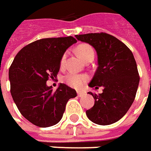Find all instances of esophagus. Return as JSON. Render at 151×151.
Instances as JSON below:
<instances>
[{"label": "esophagus", "instance_id": "esophagus-1", "mask_svg": "<svg viewBox=\"0 0 151 151\" xmlns=\"http://www.w3.org/2000/svg\"><path fill=\"white\" fill-rule=\"evenodd\" d=\"M78 97H82V96L84 95V93L81 91H78Z\"/></svg>", "mask_w": 151, "mask_h": 151}]
</instances>
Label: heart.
Wrapping results in <instances>:
<instances>
[{"label":"heart","instance_id":"obj_1","mask_svg":"<svg viewBox=\"0 0 151 151\" xmlns=\"http://www.w3.org/2000/svg\"><path fill=\"white\" fill-rule=\"evenodd\" d=\"M76 52L78 54V56L82 58L84 61L88 59L91 56H94V49L92 48V47L86 43H82L80 44L76 47ZM66 58V53H65L60 59V66L64 65L65 61ZM65 82L70 86L74 87V88L79 89L83 86L85 84V82L87 80L86 76L82 75V74H76L73 73H69L68 74H66L64 78Z\"/></svg>","mask_w":151,"mask_h":151}]
</instances>
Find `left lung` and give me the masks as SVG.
<instances>
[{
  "mask_svg": "<svg viewBox=\"0 0 151 151\" xmlns=\"http://www.w3.org/2000/svg\"><path fill=\"white\" fill-rule=\"evenodd\" d=\"M77 40L91 44L98 56V68L89 83L103 93L91 95L95 104L86 111L92 122L108 125L120 120L134 101L139 84V73L133 53L120 40L107 33L75 35Z\"/></svg>",
  "mask_w": 151,
  "mask_h": 151,
  "instance_id": "left-lung-1",
  "label": "left lung"
}]
</instances>
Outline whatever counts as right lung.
<instances>
[{
  "instance_id": "add662e5",
  "label": "right lung",
  "mask_w": 151,
  "mask_h": 151,
  "mask_svg": "<svg viewBox=\"0 0 151 151\" xmlns=\"http://www.w3.org/2000/svg\"><path fill=\"white\" fill-rule=\"evenodd\" d=\"M76 42L72 36L36 40L22 47L14 59L9 70L12 98L22 115L36 126L58 123L67 102L77 96L75 90L64 83L56 91L46 84L56 78L61 56Z\"/></svg>"
}]
</instances>
